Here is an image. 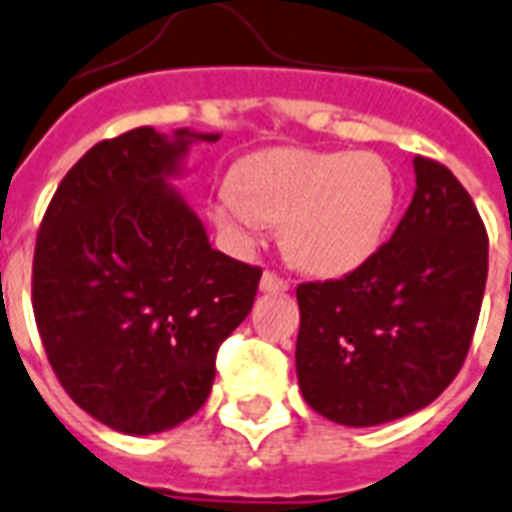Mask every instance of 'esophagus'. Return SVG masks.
<instances>
[{
    "label": "esophagus",
    "mask_w": 512,
    "mask_h": 512,
    "mask_svg": "<svg viewBox=\"0 0 512 512\" xmlns=\"http://www.w3.org/2000/svg\"><path fill=\"white\" fill-rule=\"evenodd\" d=\"M259 285L264 293H285L288 288H291V285H288V280H283V277L275 275V272H264Z\"/></svg>",
    "instance_id": "esophagus-1"
}]
</instances>
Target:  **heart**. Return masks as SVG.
Segmentation results:
<instances>
[{"label":"heart","mask_w":512,"mask_h":512,"mask_svg":"<svg viewBox=\"0 0 512 512\" xmlns=\"http://www.w3.org/2000/svg\"><path fill=\"white\" fill-rule=\"evenodd\" d=\"M398 208V181L379 154L267 149L216 186L211 219L229 243H256L283 224L293 264L320 277L360 269L382 248Z\"/></svg>","instance_id":"b5f03b06"}]
</instances>
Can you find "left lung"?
<instances>
[{"label":"left lung","mask_w":512,"mask_h":512,"mask_svg":"<svg viewBox=\"0 0 512 512\" xmlns=\"http://www.w3.org/2000/svg\"><path fill=\"white\" fill-rule=\"evenodd\" d=\"M414 176L411 205L374 259L296 288L301 395L336 425H384L430 406L473 342L489 237L446 165L417 157Z\"/></svg>","instance_id":"left-lung-1"}]
</instances>
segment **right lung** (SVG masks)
Wrapping results in <instances>:
<instances>
[{
  "mask_svg": "<svg viewBox=\"0 0 512 512\" xmlns=\"http://www.w3.org/2000/svg\"><path fill=\"white\" fill-rule=\"evenodd\" d=\"M221 133L136 128L95 144L55 189L34 251V318L58 382L117 433L181 425L208 400L216 350L261 269L213 251L170 184Z\"/></svg>",
  "mask_w": 512,
  "mask_h": 512,
  "instance_id": "obj_1",
  "label": "right lung"
}]
</instances>
